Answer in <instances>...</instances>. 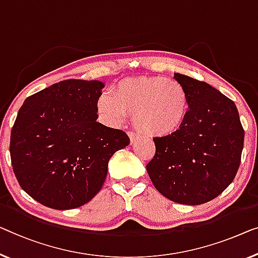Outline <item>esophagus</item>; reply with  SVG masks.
Here are the masks:
<instances>
[{
  "label": "esophagus",
  "mask_w": 258,
  "mask_h": 258,
  "mask_svg": "<svg viewBox=\"0 0 258 258\" xmlns=\"http://www.w3.org/2000/svg\"><path fill=\"white\" fill-rule=\"evenodd\" d=\"M128 136H130L131 144H134V142H136V141L138 140V136H137V134H134V133H132V132H130V133H128Z\"/></svg>",
  "instance_id": "obj_1"
}]
</instances>
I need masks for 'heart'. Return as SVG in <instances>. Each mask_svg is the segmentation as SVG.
Listing matches in <instances>:
<instances>
[{"label": "heart", "mask_w": 258, "mask_h": 258, "mask_svg": "<svg viewBox=\"0 0 258 258\" xmlns=\"http://www.w3.org/2000/svg\"><path fill=\"white\" fill-rule=\"evenodd\" d=\"M97 109L109 124L117 125L126 113L146 136L167 137L175 133L189 112V95L183 84L161 76L126 79L103 95Z\"/></svg>", "instance_id": "heart-1"}]
</instances>
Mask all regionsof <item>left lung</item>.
<instances>
[{
    "label": "left lung",
    "mask_w": 258,
    "mask_h": 258,
    "mask_svg": "<svg viewBox=\"0 0 258 258\" xmlns=\"http://www.w3.org/2000/svg\"><path fill=\"white\" fill-rule=\"evenodd\" d=\"M189 95L183 125L154 138L155 155L146 166L156 190L170 201L201 205L227 187L239 170L244 130L235 103L203 81L175 74Z\"/></svg>",
    "instance_id": "1"
}]
</instances>
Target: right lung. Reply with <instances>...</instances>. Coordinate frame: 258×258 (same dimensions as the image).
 <instances>
[{
	"label": "right lung",
	"instance_id": "obj_1",
	"mask_svg": "<svg viewBox=\"0 0 258 258\" xmlns=\"http://www.w3.org/2000/svg\"><path fill=\"white\" fill-rule=\"evenodd\" d=\"M104 83L64 80L25 99L11 130L10 157L26 194L54 210L76 209L102 189L124 131L96 121Z\"/></svg>",
	"mask_w": 258,
	"mask_h": 258
}]
</instances>
